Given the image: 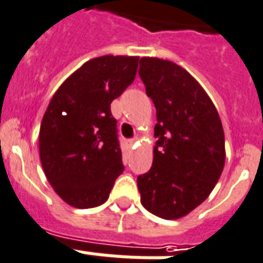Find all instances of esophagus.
<instances>
[{
  "label": "esophagus",
  "instance_id": "obj_1",
  "mask_svg": "<svg viewBox=\"0 0 263 263\" xmlns=\"http://www.w3.org/2000/svg\"><path fill=\"white\" fill-rule=\"evenodd\" d=\"M136 143H138V138H134V139H128L127 140V146H128V147H132V149L135 147Z\"/></svg>",
  "mask_w": 263,
  "mask_h": 263
}]
</instances>
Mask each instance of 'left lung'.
Instances as JSON below:
<instances>
[{"mask_svg":"<svg viewBox=\"0 0 263 263\" xmlns=\"http://www.w3.org/2000/svg\"><path fill=\"white\" fill-rule=\"evenodd\" d=\"M139 76L157 114L153 165L138 176L140 203L163 219H179L203 203L220 178L223 128L207 92L183 67L142 58Z\"/></svg>","mask_w":263,"mask_h":263,"instance_id":"8db88e82","label":"left lung"}]
</instances>
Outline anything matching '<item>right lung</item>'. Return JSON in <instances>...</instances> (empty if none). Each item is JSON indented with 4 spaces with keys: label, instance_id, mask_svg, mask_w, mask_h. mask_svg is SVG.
Returning <instances> with one entry per match:
<instances>
[{
    "label": "right lung",
    "instance_id": "obj_1",
    "mask_svg": "<svg viewBox=\"0 0 263 263\" xmlns=\"http://www.w3.org/2000/svg\"><path fill=\"white\" fill-rule=\"evenodd\" d=\"M138 56L85 62L55 92L40 127V158L65 203L93 208L109 198L124 171L110 105L135 80Z\"/></svg>",
    "mask_w": 263,
    "mask_h": 263
}]
</instances>
